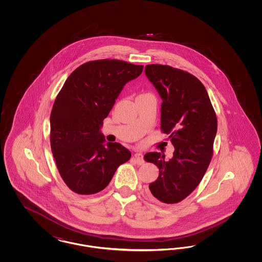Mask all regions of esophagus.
<instances>
[{
	"mask_svg": "<svg viewBox=\"0 0 262 262\" xmlns=\"http://www.w3.org/2000/svg\"><path fill=\"white\" fill-rule=\"evenodd\" d=\"M134 159L135 161L138 164V165H142L144 163L143 160V154L140 153V152H137L135 155H134Z\"/></svg>",
	"mask_w": 262,
	"mask_h": 262,
	"instance_id": "obj_1",
	"label": "esophagus"
}]
</instances>
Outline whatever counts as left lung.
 I'll return each mask as SVG.
<instances>
[{"label":"left lung","mask_w":262,"mask_h":262,"mask_svg":"<svg viewBox=\"0 0 262 262\" xmlns=\"http://www.w3.org/2000/svg\"><path fill=\"white\" fill-rule=\"evenodd\" d=\"M144 72L162 99L161 129L174 147L169 160L160 152L144 155L145 161L159 168L150 192L163 203H178L200 185L211 161L216 114L206 89L194 75L157 63L146 66Z\"/></svg>","instance_id":"8db88e82"}]
</instances>
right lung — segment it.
Instances as JSON below:
<instances>
[{
  "mask_svg": "<svg viewBox=\"0 0 262 262\" xmlns=\"http://www.w3.org/2000/svg\"><path fill=\"white\" fill-rule=\"evenodd\" d=\"M143 66L120 60H97L71 74L54 102L50 116L51 149L66 185L78 194L107 187L130 151L118 142L105 143L104 119L126 82Z\"/></svg>",
  "mask_w": 262,
  "mask_h": 262,
  "instance_id": "obj_1",
  "label": "right lung"
}]
</instances>
